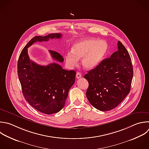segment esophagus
Masks as SVG:
<instances>
[{"label": "esophagus", "mask_w": 149, "mask_h": 149, "mask_svg": "<svg viewBox=\"0 0 149 149\" xmlns=\"http://www.w3.org/2000/svg\"><path fill=\"white\" fill-rule=\"evenodd\" d=\"M76 76L77 79H79V78H80L81 77V74L80 72H77Z\"/></svg>", "instance_id": "1"}]
</instances>
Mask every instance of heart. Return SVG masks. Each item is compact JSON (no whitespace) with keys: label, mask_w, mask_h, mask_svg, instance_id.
<instances>
[{"label":"heart","mask_w":149,"mask_h":149,"mask_svg":"<svg viewBox=\"0 0 149 149\" xmlns=\"http://www.w3.org/2000/svg\"><path fill=\"white\" fill-rule=\"evenodd\" d=\"M108 51V44L104 40L87 38L73 44L72 52L65 56L66 65L70 68L76 66L79 59L83 58L82 65L88 70L96 68L104 59Z\"/></svg>","instance_id":"b5f03b06"}]
</instances>
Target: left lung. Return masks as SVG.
Returning <instances> with one entry per match:
<instances>
[{
	"label": "left lung",
	"instance_id": "obj_1",
	"mask_svg": "<svg viewBox=\"0 0 149 149\" xmlns=\"http://www.w3.org/2000/svg\"><path fill=\"white\" fill-rule=\"evenodd\" d=\"M84 77L88 82L87 98L93 107L106 111L117 107L127 95L133 75L130 56L122 44Z\"/></svg>",
	"mask_w": 149,
	"mask_h": 149
}]
</instances>
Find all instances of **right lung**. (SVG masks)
I'll return each mask as SVG.
<instances>
[{
    "label": "right lung",
    "instance_id": "add662e5",
    "mask_svg": "<svg viewBox=\"0 0 149 149\" xmlns=\"http://www.w3.org/2000/svg\"><path fill=\"white\" fill-rule=\"evenodd\" d=\"M61 37V34L54 33L33 38L23 49L18 61L17 73L24 98L36 109L48 115L57 113L63 108L75 81L76 72L65 70L55 62L47 66L38 65L30 60L27 48L37 41ZM49 52L54 60L63 62L61 54L52 50Z\"/></svg>",
    "mask_w": 149,
    "mask_h": 149
}]
</instances>
